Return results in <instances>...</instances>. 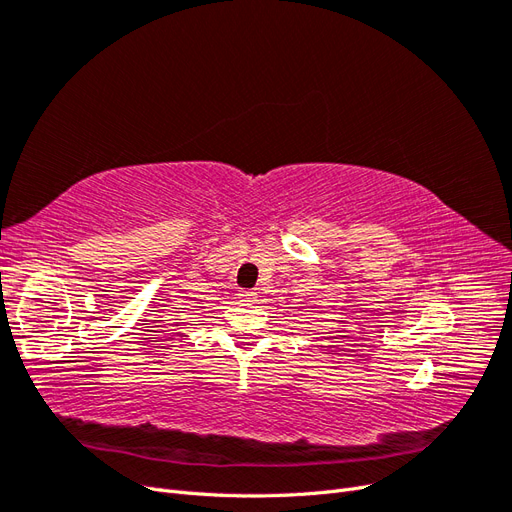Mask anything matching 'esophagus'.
<instances>
[{
    "label": "esophagus",
    "mask_w": 512,
    "mask_h": 512,
    "mask_svg": "<svg viewBox=\"0 0 512 512\" xmlns=\"http://www.w3.org/2000/svg\"><path fill=\"white\" fill-rule=\"evenodd\" d=\"M239 299L241 301H254L256 299V292H252V290H239Z\"/></svg>",
    "instance_id": "34e87169"
}]
</instances>
